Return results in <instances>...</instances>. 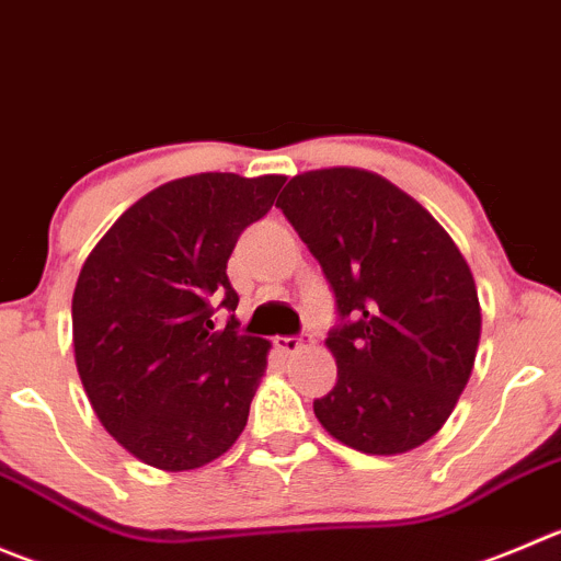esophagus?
Segmentation results:
<instances>
[{"mask_svg": "<svg viewBox=\"0 0 561 561\" xmlns=\"http://www.w3.org/2000/svg\"><path fill=\"white\" fill-rule=\"evenodd\" d=\"M307 342H309L307 336H276V347H279L282 353H287V356H290V353L301 351Z\"/></svg>", "mask_w": 561, "mask_h": 561, "instance_id": "34e87169", "label": "esophagus"}]
</instances>
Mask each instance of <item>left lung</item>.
<instances>
[{
  "mask_svg": "<svg viewBox=\"0 0 561 561\" xmlns=\"http://www.w3.org/2000/svg\"><path fill=\"white\" fill-rule=\"evenodd\" d=\"M276 208L296 227L336 298L325 347L336 386L320 425L364 455H402L436 436L458 405L480 345L469 263L449 232L375 172L296 175Z\"/></svg>",
  "mask_w": 561,
  "mask_h": 561,
  "instance_id": "obj_1",
  "label": "left lung"
}]
</instances>
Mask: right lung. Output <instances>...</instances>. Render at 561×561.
<instances>
[{"instance_id":"right-lung-1","label":"right lung","mask_w":561,"mask_h":561,"mask_svg":"<svg viewBox=\"0 0 561 561\" xmlns=\"http://www.w3.org/2000/svg\"><path fill=\"white\" fill-rule=\"evenodd\" d=\"M285 175L199 172L136 199L87 254L73 290V353L108 436L161 471L221 458L247 427L271 342L214 329L238 307L227 260Z\"/></svg>"}]
</instances>
